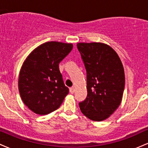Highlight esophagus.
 <instances>
[{
	"mask_svg": "<svg viewBox=\"0 0 148 148\" xmlns=\"http://www.w3.org/2000/svg\"><path fill=\"white\" fill-rule=\"evenodd\" d=\"M69 92H70L72 93V94H73V93H74V92H75V88H74V87L70 88H69Z\"/></svg>",
	"mask_w": 148,
	"mask_h": 148,
	"instance_id": "1",
	"label": "esophagus"
}]
</instances>
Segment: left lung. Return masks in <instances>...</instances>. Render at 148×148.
<instances>
[{"instance_id":"8db88e82","label":"left lung","mask_w":148,"mask_h":148,"mask_svg":"<svg viewBox=\"0 0 148 148\" xmlns=\"http://www.w3.org/2000/svg\"><path fill=\"white\" fill-rule=\"evenodd\" d=\"M87 72L86 99L79 103L83 114L93 121L109 118L118 108L125 90V71L112 47L101 42L77 44Z\"/></svg>"}]
</instances>
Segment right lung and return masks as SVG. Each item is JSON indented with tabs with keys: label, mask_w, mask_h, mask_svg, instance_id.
<instances>
[{
	"label": "right lung",
	"mask_w": 148,
	"mask_h": 148,
	"mask_svg": "<svg viewBox=\"0 0 148 148\" xmlns=\"http://www.w3.org/2000/svg\"><path fill=\"white\" fill-rule=\"evenodd\" d=\"M73 48L72 43L47 42L35 48L24 60L18 75V90L25 105L38 115L60 107L67 95L59 63Z\"/></svg>",
	"instance_id": "1"
}]
</instances>
